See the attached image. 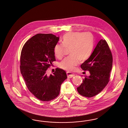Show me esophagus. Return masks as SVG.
<instances>
[{
  "label": "esophagus",
  "mask_w": 128,
  "mask_h": 128,
  "mask_svg": "<svg viewBox=\"0 0 128 128\" xmlns=\"http://www.w3.org/2000/svg\"><path fill=\"white\" fill-rule=\"evenodd\" d=\"M66 75H67L68 78H73V77H74L75 76L74 74H73L72 73H71V72H66Z\"/></svg>",
  "instance_id": "obj_1"
}]
</instances>
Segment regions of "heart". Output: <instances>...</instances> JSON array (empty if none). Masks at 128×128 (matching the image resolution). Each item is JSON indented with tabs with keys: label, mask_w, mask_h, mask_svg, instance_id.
Segmentation results:
<instances>
[{
	"label": "heart",
	"mask_w": 128,
	"mask_h": 128,
	"mask_svg": "<svg viewBox=\"0 0 128 128\" xmlns=\"http://www.w3.org/2000/svg\"><path fill=\"white\" fill-rule=\"evenodd\" d=\"M62 43L55 46L54 54L58 58L61 59L64 56L65 48H70V56L65 58L60 66L62 69L72 71L79 64L80 60L84 61L90 57L94 48V40L90 32H72L64 35Z\"/></svg>",
	"instance_id": "obj_1"
}]
</instances>
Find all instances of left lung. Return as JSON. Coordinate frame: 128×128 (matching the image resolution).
I'll use <instances>...</instances> for the list:
<instances>
[{
  "instance_id": "8db88e82",
  "label": "left lung",
  "mask_w": 128,
  "mask_h": 128,
  "mask_svg": "<svg viewBox=\"0 0 128 128\" xmlns=\"http://www.w3.org/2000/svg\"><path fill=\"white\" fill-rule=\"evenodd\" d=\"M112 66V56L105 40L99 41L93 53L81 65L84 70L89 71L90 75L84 76L83 83L78 92L82 96L92 97L100 93L108 83Z\"/></svg>"
}]
</instances>
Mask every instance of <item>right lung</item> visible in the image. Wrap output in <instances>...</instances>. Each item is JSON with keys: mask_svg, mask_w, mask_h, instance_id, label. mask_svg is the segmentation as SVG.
Returning a JSON list of instances; mask_svg holds the SVG:
<instances>
[{"mask_svg": "<svg viewBox=\"0 0 128 128\" xmlns=\"http://www.w3.org/2000/svg\"><path fill=\"white\" fill-rule=\"evenodd\" d=\"M59 37L39 34L28 40L22 47L20 71L27 87L35 97L50 101L58 96L60 86L67 78L65 71L57 68L53 75L47 70L56 60L54 52Z\"/></svg>", "mask_w": 128, "mask_h": 128, "instance_id": "add662e5", "label": "right lung"}]
</instances>
